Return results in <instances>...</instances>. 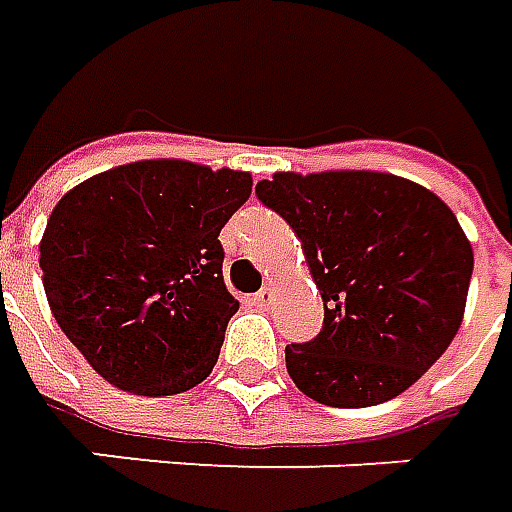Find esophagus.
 Returning a JSON list of instances; mask_svg holds the SVG:
<instances>
[{
    "label": "esophagus",
    "instance_id": "34e87169",
    "mask_svg": "<svg viewBox=\"0 0 512 512\" xmlns=\"http://www.w3.org/2000/svg\"><path fill=\"white\" fill-rule=\"evenodd\" d=\"M271 300H274V288H271V285H263V288L255 294V302L260 305V308H269Z\"/></svg>",
    "mask_w": 512,
    "mask_h": 512
}]
</instances>
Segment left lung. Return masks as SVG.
<instances>
[{
	"mask_svg": "<svg viewBox=\"0 0 512 512\" xmlns=\"http://www.w3.org/2000/svg\"><path fill=\"white\" fill-rule=\"evenodd\" d=\"M257 196L300 238L325 302L314 342L285 347L297 389L361 409L412 387L465 316L474 249L451 207L381 170H280Z\"/></svg>",
	"mask_w": 512,
	"mask_h": 512,
	"instance_id": "obj_1",
	"label": "left lung"
}]
</instances>
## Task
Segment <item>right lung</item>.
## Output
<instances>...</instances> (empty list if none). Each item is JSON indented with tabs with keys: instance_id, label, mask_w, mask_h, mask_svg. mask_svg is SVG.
<instances>
[{
	"instance_id": "right-lung-1",
	"label": "right lung",
	"mask_w": 512,
	"mask_h": 512,
	"mask_svg": "<svg viewBox=\"0 0 512 512\" xmlns=\"http://www.w3.org/2000/svg\"><path fill=\"white\" fill-rule=\"evenodd\" d=\"M252 196V173L139 159L75 184L38 243L50 311L109 384L179 395L212 373L238 300L221 229Z\"/></svg>"
}]
</instances>
